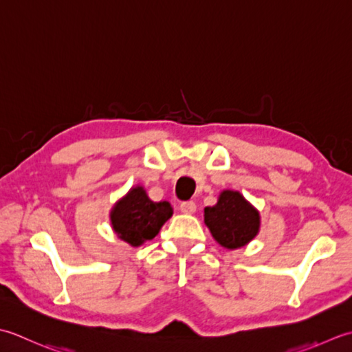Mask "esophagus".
I'll list each match as a JSON object with an SVG mask.
<instances>
[{
	"label": "esophagus",
	"mask_w": 352,
	"mask_h": 352,
	"mask_svg": "<svg viewBox=\"0 0 352 352\" xmlns=\"http://www.w3.org/2000/svg\"><path fill=\"white\" fill-rule=\"evenodd\" d=\"M181 211L184 214H192L196 212V204L192 200H186V202L181 204Z\"/></svg>",
	"instance_id": "1"
}]
</instances>
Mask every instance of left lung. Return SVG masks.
<instances>
[{"label":"left lung","mask_w":352,"mask_h":352,"mask_svg":"<svg viewBox=\"0 0 352 352\" xmlns=\"http://www.w3.org/2000/svg\"><path fill=\"white\" fill-rule=\"evenodd\" d=\"M205 223L226 249L245 246L260 229V214L240 192L226 190L217 205L205 208Z\"/></svg>","instance_id":"obj_1"}]
</instances>
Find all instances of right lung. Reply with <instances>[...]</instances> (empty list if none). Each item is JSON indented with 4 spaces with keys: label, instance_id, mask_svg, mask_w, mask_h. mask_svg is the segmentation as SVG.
I'll list each match as a JSON object with an SVG mask.
<instances>
[{
    "label": "right lung",
    "instance_id": "right-lung-1",
    "mask_svg": "<svg viewBox=\"0 0 352 352\" xmlns=\"http://www.w3.org/2000/svg\"><path fill=\"white\" fill-rule=\"evenodd\" d=\"M171 214L173 208L168 202H153L142 186H136L113 206L111 221L113 231L121 240L132 246H140L144 241L155 239Z\"/></svg>",
    "mask_w": 352,
    "mask_h": 352
}]
</instances>
